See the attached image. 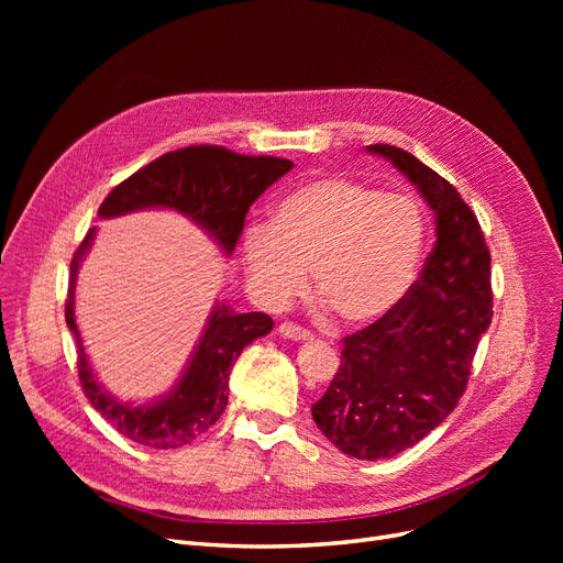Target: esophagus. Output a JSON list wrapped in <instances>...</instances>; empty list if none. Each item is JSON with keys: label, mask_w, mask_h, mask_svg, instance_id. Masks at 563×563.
Here are the masks:
<instances>
[{"label": "esophagus", "mask_w": 563, "mask_h": 563, "mask_svg": "<svg viewBox=\"0 0 563 563\" xmlns=\"http://www.w3.org/2000/svg\"><path fill=\"white\" fill-rule=\"evenodd\" d=\"M278 333L285 338V340H291V342H306V340H312L310 331L297 327V323H280Z\"/></svg>", "instance_id": "esophagus-1"}]
</instances>
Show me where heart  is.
Returning <instances> with one entry per match:
<instances>
[{
	"label": "heart",
	"instance_id": "obj_1",
	"mask_svg": "<svg viewBox=\"0 0 563 563\" xmlns=\"http://www.w3.org/2000/svg\"><path fill=\"white\" fill-rule=\"evenodd\" d=\"M424 219L404 194L331 175L310 180L274 207L272 223L244 230L249 280L266 306H283L306 283L349 327L386 317L416 283Z\"/></svg>",
	"mask_w": 563,
	"mask_h": 563
}]
</instances>
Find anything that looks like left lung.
I'll return each mask as SVG.
<instances>
[{
  "label": "left lung",
  "mask_w": 563,
  "mask_h": 563,
  "mask_svg": "<svg viewBox=\"0 0 563 563\" xmlns=\"http://www.w3.org/2000/svg\"><path fill=\"white\" fill-rule=\"evenodd\" d=\"M416 185L435 219V244L406 297L342 340L340 367L312 404L319 431L346 456L393 459L456 408L493 319L490 253L461 194L401 147L374 143Z\"/></svg>",
  "instance_id": "obj_1"
}]
</instances>
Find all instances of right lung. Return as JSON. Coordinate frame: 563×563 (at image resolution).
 I'll list each match as a JSON object with an SVG mask.
<instances>
[{
    "label": "right lung",
    "instance_id": "right-lung-1",
    "mask_svg": "<svg viewBox=\"0 0 563 563\" xmlns=\"http://www.w3.org/2000/svg\"><path fill=\"white\" fill-rule=\"evenodd\" d=\"M291 166L289 159L236 155L221 145H189L130 175L104 198L98 214L113 219L139 210L180 212L210 234L225 255H232L249 207ZM93 240L96 228L86 232L73 255L66 301V323L77 340L81 388L100 416L132 442L153 450L189 445L221 418L234 361L242 356L244 346L272 333L274 319L264 312H234L217 301L189 365L164 397L139 406L115 399L98 383L75 321L77 272Z\"/></svg>",
    "mask_w": 563,
    "mask_h": 563
}]
</instances>
